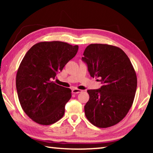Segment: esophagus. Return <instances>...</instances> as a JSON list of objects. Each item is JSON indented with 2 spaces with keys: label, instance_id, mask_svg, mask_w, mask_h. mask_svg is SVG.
Returning a JSON list of instances; mask_svg holds the SVG:
<instances>
[{
  "label": "esophagus",
  "instance_id": "obj_1",
  "mask_svg": "<svg viewBox=\"0 0 153 153\" xmlns=\"http://www.w3.org/2000/svg\"><path fill=\"white\" fill-rule=\"evenodd\" d=\"M82 92V90H79L77 88H74L73 90H72V92H73L74 94H78V93H80Z\"/></svg>",
  "mask_w": 153,
  "mask_h": 153
}]
</instances>
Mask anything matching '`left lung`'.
Here are the masks:
<instances>
[{"mask_svg": "<svg viewBox=\"0 0 153 153\" xmlns=\"http://www.w3.org/2000/svg\"><path fill=\"white\" fill-rule=\"evenodd\" d=\"M83 55L90 76L99 77L102 84L99 89L87 91L86 117L98 128L115 125L126 117L135 97L137 77L132 64L123 51L112 45L91 44Z\"/></svg>", "mask_w": 153, "mask_h": 153, "instance_id": "obj_1", "label": "left lung"}]
</instances>
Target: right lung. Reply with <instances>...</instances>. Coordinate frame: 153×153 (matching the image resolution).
Wrapping results in <instances>:
<instances>
[{"mask_svg": "<svg viewBox=\"0 0 153 153\" xmlns=\"http://www.w3.org/2000/svg\"><path fill=\"white\" fill-rule=\"evenodd\" d=\"M77 51V45L60 41L41 42L22 59L16 76L17 95L23 110L36 123L51 125L63 117L71 90L53 80Z\"/></svg>", "mask_w": 153, "mask_h": 153, "instance_id": "obj_1", "label": "right lung"}]
</instances>
